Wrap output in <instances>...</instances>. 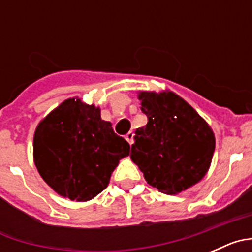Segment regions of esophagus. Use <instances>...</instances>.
<instances>
[{
    "label": "esophagus",
    "mask_w": 252,
    "mask_h": 252,
    "mask_svg": "<svg viewBox=\"0 0 252 252\" xmlns=\"http://www.w3.org/2000/svg\"><path fill=\"white\" fill-rule=\"evenodd\" d=\"M125 139L127 140V142L130 144V145H132L133 142V132L132 131H130V132L126 133V136H125Z\"/></svg>",
    "instance_id": "esophagus-1"
}]
</instances>
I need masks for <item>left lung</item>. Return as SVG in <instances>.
Here are the masks:
<instances>
[{
  "instance_id": "8db88e82",
  "label": "left lung",
  "mask_w": 252,
  "mask_h": 252,
  "mask_svg": "<svg viewBox=\"0 0 252 252\" xmlns=\"http://www.w3.org/2000/svg\"><path fill=\"white\" fill-rule=\"evenodd\" d=\"M148 124L135 131L130 157L151 187L178 194L208 171L216 140L212 128L173 92H140Z\"/></svg>"
}]
</instances>
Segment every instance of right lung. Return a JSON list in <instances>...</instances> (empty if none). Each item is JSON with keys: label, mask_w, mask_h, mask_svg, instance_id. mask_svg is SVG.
I'll return each mask as SVG.
<instances>
[{"label": "right lung", "mask_w": 252, "mask_h": 252, "mask_svg": "<svg viewBox=\"0 0 252 252\" xmlns=\"http://www.w3.org/2000/svg\"><path fill=\"white\" fill-rule=\"evenodd\" d=\"M130 145L116 135L101 110L69 98L37 125L34 161L49 187L70 201L86 202L108 186Z\"/></svg>", "instance_id": "obj_1"}]
</instances>
